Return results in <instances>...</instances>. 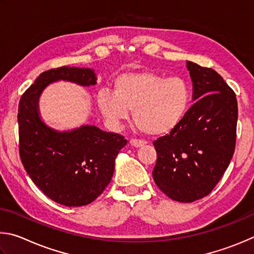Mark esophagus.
I'll use <instances>...</instances> for the list:
<instances>
[{
  "instance_id": "obj_1",
  "label": "esophagus",
  "mask_w": 254,
  "mask_h": 254,
  "mask_svg": "<svg viewBox=\"0 0 254 254\" xmlns=\"http://www.w3.org/2000/svg\"><path fill=\"white\" fill-rule=\"evenodd\" d=\"M129 144L132 146V147H143V146L146 144L144 140H139V139H130L129 140Z\"/></svg>"
}]
</instances>
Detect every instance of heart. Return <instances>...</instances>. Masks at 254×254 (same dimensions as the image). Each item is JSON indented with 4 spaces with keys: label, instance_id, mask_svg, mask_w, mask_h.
I'll return each mask as SVG.
<instances>
[{
    "label": "heart",
    "instance_id": "b5f03b06",
    "mask_svg": "<svg viewBox=\"0 0 254 254\" xmlns=\"http://www.w3.org/2000/svg\"><path fill=\"white\" fill-rule=\"evenodd\" d=\"M190 102V88L181 77L155 72L125 73L116 78L114 92L98 93V107L109 123L117 125L132 110V122L145 135L170 132L181 123Z\"/></svg>",
    "mask_w": 254,
    "mask_h": 254
}]
</instances>
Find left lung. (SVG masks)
I'll return each instance as SVG.
<instances>
[{
	"label": "left lung",
	"mask_w": 254,
	"mask_h": 254,
	"mask_svg": "<svg viewBox=\"0 0 254 254\" xmlns=\"http://www.w3.org/2000/svg\"><path fill=\"white\" fill-rule=\"evenodd\" d=\"M195 104L166 136L154 141L153 179L168 197L190 203L205 197L232 159L237 139L238 101L211 68L186 61Z\"/></svg>",
	"instance_id": "obj_1"
}]
</instances>
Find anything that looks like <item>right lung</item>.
I'll return each mask as SVG.
<instances>
[{
	"label": "right lung",
	"instance_id": "obj_1",
	"mask_svg": "<svg viewBox=\"0 0 254 254\" xmlns=\"http://www.w3.org/2000/svg\"><path fill=\"white\" fill-rule=\"evenodd\" d=\"M58 80L91 86L96 84V74L88 68L61 66L35 79L19 104L20 157L31 180L49 198L64 206H83L110 183L116 156L127 139L89 125L64 132L44 125L39 116V97Z\"/></svg>",
	"mask_w": 254,
	"mask_h": 254
}]
</instances>
